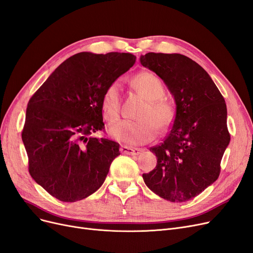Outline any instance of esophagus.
I'll use <instances>...</instances> for the list:
<instances>
[{
	"instance_id": "esophagus-1",
	"label": "esophagus",
	"mask_w": 253,
	"mask_h": 253,
	"mask_svg": "<svg viewBox=\"0 0 253 253\" xmlns=\"http://www.w3.org/2000/svg\"><path fill=\"white\" fill-rule=\"evenodd\" d=\"M120 151L123 154H126V155L134 156V155H139V154L142 152V149L132 148V147H128V146H121Z\"/></svg>"
}]
</instances>
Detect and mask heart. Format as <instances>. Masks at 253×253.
Wrapping results in <instances>:
<instances>
[{"instance_id":"obj_1","label":"heart","mask_w":253,"mask_h":253,"mask_svg":"<svg viewBox=\"0 0 253 253\" xmlns=\"http://www.w3.org/2000/svg\"><path fill=\"white\" fill-rule=\"evenodd\" d=\"M133 84L137 91L148 100L138 114L137 121H123L109 129L111 136L128 145H144L157 134L158 128L163 130L170 126L173 119L172 107L161 98L164 95L162 82L150 72L137 74ZM121 83L115 81L105 89L101 108L108 123H115L120 116Z\"/></svg>"}]
</instances>
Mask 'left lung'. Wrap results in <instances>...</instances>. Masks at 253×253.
<instances>
[{"label":"left lung","instance_id":"obj_1","mask_svg":"<svg viewBox=\"0 0 253 253\" xmlns=\"http://www.w3.org/2000/svg\"><path fill=\"white\" fill-rule=\"evenodd\" d=\"M139 61L163 81L175 103L169 135L150 148L157 166L142 178L162 199L187 202L219 177L230 140L224 98L202 66L183 54L148 52Z\"/></svg>","mask_w":253,"mask_h":253}]
</instances>
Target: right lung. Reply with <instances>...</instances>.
<instances>
[{
    "label": "right lung",
    "instance_id": "obj_1",
    "mask_svg": "<svg viewBox=\"0 0 253 253\" xmlns=\"http://www.w3.org/2000/svg\"><path fill=\"white\" fill-rule=\"evenodd\" d=\"M135 60L125 52H79L64 61L30 99L21 133L29 171L59 201L74 203L93 194L120 155L118 142L90 135L104 126L105 89Z\"/></svg>",
    "mask_w": 253,
    "mask_h": 253
}]
</instances>
